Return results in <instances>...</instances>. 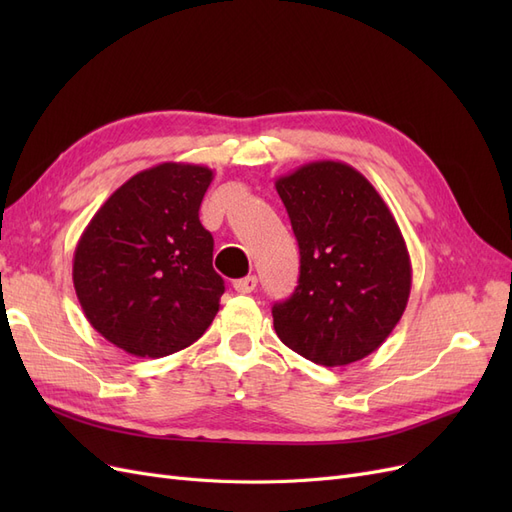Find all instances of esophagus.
I'll use <instances>...</instances> for the list:
<instances>
[{
	"label": "esophagus",
	"instance_id": "obj_1",
	"mask_svg": "<svg viewBox=\"0 0 512 512\" xmlns=\"http://www.w3.org/2000/svg\"><path fill=\"white\" fill-rule=\"evenodd\" d=\"M256 286H258L256 275L241 277V280H235V284H232V288H235V290H237V292H241V294H250V292H254V290H256Z\"/></svg>",
	"mask_w": 512,
	"mask_h": 512
}]
</instances>
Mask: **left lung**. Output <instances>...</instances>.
<instances>
[{
	"mask_svg": "<svg viewBox=\"0 0 512 512\" xmlns=\"http://www.w3.org/2000/svg\"><path fill=\"white\" fill-rule=\"evenodd\" d=\"M299 241V286L273 305L277 337L324 367L378 350L406 312L412 265L404 235L359 170L333 160L275 181Z\"/></svg>",
	"mask_w": 512,
	"mask_h": 512,
	"instance_id": "8db88e82",
	"label": "left lung"
}]
</instances>
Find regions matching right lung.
<instances>
[{"mask_svg": "<svg viewBox=\"0 0 512 512\" xmlns=\"http://www.w3.org/2000/svg\"><path fill=\"white\" fill-rule=\"evenodd\" d=\"M211 179L200 164L141 170L106 198L76 243L72 282L83 314L128 354L179 352L218 314L224 280L198 220Z\"/></svg>", "mask_w": 512, "mask_h": 512, "instance_id": "right-lung-1", "label": "right lung"}]
</instances>
